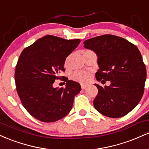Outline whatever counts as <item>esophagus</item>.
I'll return each mask as SVG.
<instances>
[{
  "label": "esophagus",
  "mask_w": 149,
  "mask_h": 149,
  "mask_svg": "<svg viewBox=\"0 0 149 149\" xmlns=\"http://www.w3.org/2000/svg\"><path fill=\"white\" fill-rule=\"evenodd\" d=\"M87 85H81V88H82V90H85V88H87Z\"/></svg>",
  "instance_id": "obj_1"
}]
</instances>
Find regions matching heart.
Instances as JSON below:
<instances>
[{
  "label": "heart",
  "instance_id": "obj_1",
  "mask_svg": "<svg viewBox=\"0 0 149 149\" xmlns=\"http://www.w3.org/2000/svg\"><path fill=\"white\" fill-rule=\"evenodd\" d=\"M73 80L81 83V84H88L91 80L92 76L90 73L85 71H76L72 75Z\"/></svg>",
  "mask_w": 149,
  "mask_h": 149
}]
</instances>
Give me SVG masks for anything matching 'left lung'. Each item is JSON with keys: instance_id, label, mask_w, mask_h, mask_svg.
<instances>
[{"instance_id": "left-lung-1", "label": "left lung", "mask_w": 149, "mask_h": 149, "mask_svg": "<svg viewBox=\"0 0 149 149\" xmlns=\"http://www.w3.org/2000/svg\"><path fill=\"white\" fill-rule=\"evenodd\" d=\"M84 47L98 57V81L109 80L102 88L95 84L98 94L94 100L95 109L109 118H121L139 104L144 92L146 69L136 45L116 36H100L86 40Z\"/></svg>"}]
</instances>
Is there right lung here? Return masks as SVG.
I'll return each instance as SVG.
<instances>
[{"label": "right lung", "mask_w": 149, "mask_h": 149, "mask_svg": "<svg viewBox=\"0 0 149 149\" xmlns=\"http://www.w3.org/2000/svg\"><path fill=\"white\" fill-rule=\"evenodd\" d=\"M80 42L47 35L22 51L15 73L16 89L22 105L35 118L52 123L71 111L74 97L81 90L79 83L65 78L64 88L52 85L64 78L59 74L65 71L66 58Z\"/></svg>", "instance_id": "right-lung-1"}]
</instances>
